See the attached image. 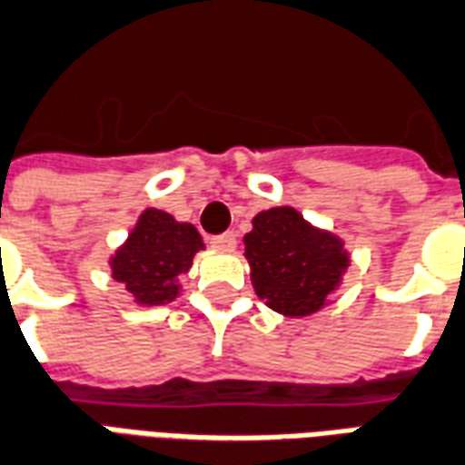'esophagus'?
I'll return each instance as SVG.
<instances>
[{
    "mask_svg": "<svg viewBox=\"0 0 465 465\" xmlns=\"http://www.w3.org/2000/svg\"><path fill=\"white\" fill-rule=\"evenodd\" d=\"M213 249H222V252H232L233 246H236V233L233 232H226V233H219V236H212L209 239Z\"/></svg>",
    "mask_w": 465,
    "mask_h": 465,
    "instance_id": "obj_1",
    "label": "esophagus"
}]
</instances>
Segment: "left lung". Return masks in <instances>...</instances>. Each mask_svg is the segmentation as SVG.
Masks as SVG:
<instances>
[{
  "instance_id": "obj_1",
  "label": "left lung",
  "mask_w": 465,
  "mask_h": 465,
  "mask_svg": "<svg viewBox=\"0 0 465 465\" xmlns=\"http://www.w3.org/2000/svg\"><path fill=\"white\" fill-rule=\"evenodd\" d=\"M243 243L259 299L283 316L319 312L349 266L343 243L289 206L256 213Z\"/></svg>"
}]
</instances>
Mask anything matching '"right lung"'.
I'll use <instances>...</instances> for the list:
<instances>
[{"label": "right lung", "instance_id": "obj_1", "mask_svg": "<svg viewBox=\"0 0 465 465\" xmlns=\"http://www.w3.org/2000/svg\"><path fill=\"white\" fill-rule=\"evenodd\" d=\"M199 249H203L202 236L192 223H179L172 213L146 209L126 243L112 256V273L136 303L162 306L176 299V276L189 272Z\"/></svg>", "mask_w": 465, "mask_h": 465}]
</instances>
